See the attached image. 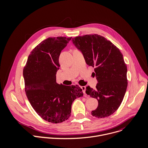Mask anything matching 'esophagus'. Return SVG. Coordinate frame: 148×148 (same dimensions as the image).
Returning a JSON list of instances; mask_svg holds the SVG:
<instances>
[{
	"label": "esophagus",
	"mask_w": 148,
	"mask_h": 148,
	"mask_svg": "<svg viewBox=\"0 0 148 148\" xmlns=\"http://www.w3.org/2000/svg\"><path fill=\"white\" fill-rule=\"evenodd\" d=\"M81 88H82V90H83V93L85 94V90H86V87L85 86H81Z\"/></svg>",
	"instance_id": "esophagus-1"
}]
</instances>
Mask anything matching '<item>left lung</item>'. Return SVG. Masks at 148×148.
<instances>
[{"instance_id": "left-lung-1", "label": "left lung", "mask_w": 148, "mask_h": 148, "mask_svg": "<svg viewBox=\"0 0 148 148\" xmlns=\"http://www.w3.org/2000/svg\"><path fill=\"white\" fill-rule=\"evenodd\" d=\"M72 42L83 53L87 65L95 68L96 88L88 86L85 91L98 101L97 108L91 114L97 118L109 116L118 109L127 90V66L123 55L112 42L97 34L77 36Z\"/></svg>"}]
</instances>
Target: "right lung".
Instances as JSON below:
<instances>
[{
  "label": "right lung",
  "instance_id": "right-lung-1",
  "mask_svg": "<svg viewBox=\"0 0 148 148\" xmlns=\"http://www.w3.org/2000/svg\"><path fill=\"white\" fill-rule=\"evenodd\" d=\"M71 38H48L31 52L23 69L25 92L30 104L42 119L60 123L69 119L73 101L83 96L77 85L56 83L59 58Z\"/></svg>",
  "mask_w": 148,
  "mask_h": 148
}]
</instances>
